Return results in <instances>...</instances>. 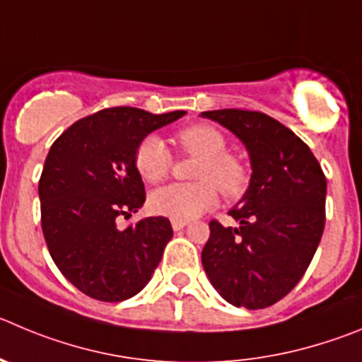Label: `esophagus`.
I'll list each match as a JSON object with an SVG mask.
<instances>
[{
  "mask_svg": "<svg viewBox=\"0 0 362 362\" xmlns=\"http://www.w3.org/2000/svg\"><path fill=\"white\" fill-rule=\"evenodd\" d=\"M187 224H188V221H179V218H172V228H174L175 231L183 230Z\"/></svg>",
  "mask_w": 362,
  "mask_h": 362,
  "instance_id": "1",
  "label": "esophagus"
}]
</instances>
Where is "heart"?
I'll return each mask as SVG.
<instances>
[{"label": "heart", "mask_w": 362, "mask_h": 362, "mask_svg": "<svg viewBox=\"0 0 362 362\" xmlns=\"http://www.w3.org/2000/svg\"><path fill=\"white\" fill-rule=\"evenodd\" d=\"M179 148L201 158L194 168V183H174L152 192L148 204L158 215L179 221L203 215L218 201V191L238 199L250 187V167L240 156L228 152V140L215 125L194 124L175 134ZM134 167L144 181L156 185L168 177L172 154L156 134H147L134 151Z\"/></svg>", "instance_id": "obj_1"}]
</instances>
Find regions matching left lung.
Listing matches in <instances>:
<instances>
[{"mask_svg":"<svg viewBox=\"0 0 362 362\" xmlns=\"http://www.w3.org/2000/svg\"><path fill=\"white\" fill-rule=\"evenodd\" d=\"M230 129L251 158L250 188L230 210L237 228L210 222L203 267L235 307H271L287 296L313 262L325 230L327 177L309 145L260 111L201 112Z\"/></svg>","mask_w":362,"mask_h":362,"instance_id":"1","label":"left lung"}]
</instances>
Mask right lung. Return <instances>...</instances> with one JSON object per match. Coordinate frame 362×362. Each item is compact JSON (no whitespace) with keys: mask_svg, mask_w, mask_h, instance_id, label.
Segmentation results:
<instances>
[{"mask_svg":"<svg viewBox=\"0 0 362 362\" xmlns=\"http://www.w3.org/2000/svg\"><path fill=\"white\" fill-rule=\"evenodd\" d=\"M185 111L152 115L107 107L81 118L53 141L41 179V226L53 262L81 293L124 301L140 293L172 238L167 217H148L122 230L145 203L134 151L148 132Z\"/></svg>","mask_w":362,"mask_h":362,"instance_id":"obj_1","label":"right lung"}]
</instances>
